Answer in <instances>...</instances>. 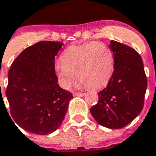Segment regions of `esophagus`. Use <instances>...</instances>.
<instances>
[{
	"mask_svg": "<svg viewBox=\"0 0 156 156\" xmlns=\"http://www.w3.org/2000/svg\"><path fill=\"white\" fill-rule=\"evenodd\" d=\"M73 95L74 97H83L85 95L84 93H78V92H74Z\"/></svg>",
	"mask_w": 156,
	"mask_h": 156,
	"instance_id": "obj_1",
	"label": "esophagus"
}]
</instances>
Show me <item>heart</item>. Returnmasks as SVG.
Listing matches in <instances>:
<instances>
[{
  "label": "heart",
  "mask_w": 156,
  "mask_h": 156,
  "mask_svg": "<svg viewBox=\"0 0 156 156\" xmlns=\"http://www.w3.org/2000/svg\"><path fill=\"white\" fill-rule=\"evenodd\" d=\"M112 68V51L103 43L95 41L70 47L62 54V61L55 63L56 73L64 87L69 86L76 73L86 87L99 89L109 80Z\"/></svg>",
  "instance_id": "1"
}]
</instances>
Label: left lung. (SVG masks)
Masks as SVG:
<instances>
[{
  "mask_svg": "<svg viewBox=\"0 0 156 156\" xmlns=\"http://www.w3.org/2000/svg\"><path fill=\"white\" fill-rule=\"evenodd\" d=\"M114 70L107 86L98 94L90 113L108 129L124 128L142 111L147 80L141 56L133 48L111 40Z\"/></svg>",
  "mask_w": 156,
  "mask_h": 156,
  "instance_id": "1",
  "label": "left lung"
}]
</instances>
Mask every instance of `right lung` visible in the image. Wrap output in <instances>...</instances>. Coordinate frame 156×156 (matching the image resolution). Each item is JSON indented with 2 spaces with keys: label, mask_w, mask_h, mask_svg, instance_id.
<instances>
[{
  "label": "right lung",
  "mask_w": 156,
  "mask_h": 156,
  "mask_svg": "<svg viewBox=\"0 0 156 156\" xmlns=\"http://www.w3.org/2000/svg\"><path fill=\"white\" fill-rule=\"evenodd\" d=\"M62 45L40 41L30 46L14 60L8 73L10 113L28 133L48 135L57 130L73 98L71 93L58 86L55 70V58Z\"/></svg>",
  "instance_id": "obj_1"
}]
</instances>
